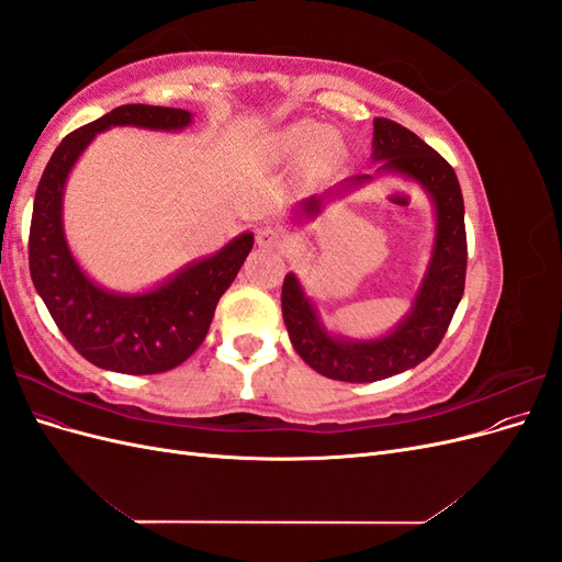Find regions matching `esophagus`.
Masks as SVG:
<instances>
[{
	"label": "esophagus",
	"instance_id": "1",
	"mask_svg": "<svg viewBox=\"0 0 562 562\" xmlns=\"http://www.w3.org/2000/svg\"><path fill=\"white\" fill-rule=\"evenodd\" d=\"M255 244L267 250H279L285 246V234L277 227L265 225L260 229H255Z\"/></svg>",
	"mask_w": 562,
	"mask_h": 562
}]
</instances>
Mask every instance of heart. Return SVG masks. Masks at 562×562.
I'll list each match as a JSON object with an SVG mask.
<instances>
[{
    "label": "heart",
    "instance_id": "b5f03b06",
    "mask_svg": "<svg viewBox=\"0 0 562 562\" xmlns=\"http://www.w3.org/2000/svg\"><path fill=\"white\" fill-rule=\"evenodd\" d=\"M277 151L288 159H304L312 157L316 164H330L342 151V140L339 135L326 126H321L312 119L283 126L274 138Z\"/></svg>",
    "mask_w": 562,
    "mask_h": 562
}]
</instances>
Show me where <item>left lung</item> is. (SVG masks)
<instances>
[{"label": "left lung", "instance_id": "8db88e82", "mask_svg": "<svg viewBox=\"0 0 562 562\" xmlns=\"http://www.w3.org/2000/svg\"><path fill=\"white\" fill-rule=\"evenodd\" d=\"M372 161L378 173H394L415 180L434 203L436 236L429 267L415 300L391 333L375 339H351L330 333L318 316L316 304L304 293L297 277L285 274L281 291L283 323L302 361L323 378L339 382H378L419 366L443 339L467 279V229L464 199L452 166L419 140L413 131L378 116L372 122ZM372 176H351L323 196L297 203L295 220L316 217L326 201L345 196Z\"/></svg>", "mask_w": 562, "mask_h": 562}]
</instances>
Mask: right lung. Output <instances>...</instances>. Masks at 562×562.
Segmentation results:
<instances>
[{
  "label": "right lung",
  "instance_id": "add662e5",
  "mask_svg": "<svg viewBox=\"0 0 562 562\" xmlns=\"http://www.w3.org/2000/svg\"><path fill=\"white\" fill-rule=\"evenodd\" d=\"M192 112L159 105H122L77 128L48 159L32 209L30 277L48 314L83 359L124 375L166 372L199 349L217 300L239 274L252 248L244 232L211 258L178 269L145 293H114L83 274L63 227L65 182L81 151L112 126L182 131Z\"/></svg>",
  "mask_w": 562,
  "mask_h": 562
}]
</instances>
